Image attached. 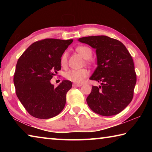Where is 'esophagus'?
Wrapping results in <instances>:
<instances>
[{"label":"esophagus","mask_w":152,"mask_h":152,"mask_svg":"<svg viewBox=\"0 0 152 152\" xmlns=\"http://www.w3.org/2000/svg\"><path fill=\"white\" fill-rule=\"evenodd\" d=\"M82 84H76V83H74L73 84V86L74 87H80L81 86Z\"/></svg>","instance_id":"34e87169"}]
</instances>
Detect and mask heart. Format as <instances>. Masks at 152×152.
<instances>
[{
    "instance_id": "b5f03b06",
    "label": "heart",
    "mask_w": 152,
    "mask_h": 152,
    "mask_svg": "<svg viewBox=\"0 0 152 152\" xmlns=\"http://www.w3.org/2000/svg\"><path fill=\"white\" fill-rule=\"evenodd\" d=\"M76 50L82 58L85 60H88L91 58L92 52L91 49L85 45H80L77 47ZM68 61V53L64 52L61 57V65L65 66ZM88 75V71L85 69L81 70H70L65 74V77L67 80L75 83H82L84 78Z\"/></svg>"
}]
</instances>
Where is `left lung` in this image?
Instances as JSON below:
<instances>
[{
    "label": "left lung",
    "instance_id": "left-lung-1",
    "mask_svg": "<svg viewBox=\"0 0 152 152\" xmlns=\"http://www.w3.org/2000/svg\"><path fill=\"white\" fill-rule=\"evenodd\" d=\"M96 50L97 67L90 79L101 82L86 99L92 111L102 116L117 115L132 101L136 74L132 56L123 43L105 35L79 38Z\"/></svg>",
    "mask_w": 152,
    "mask_h": 152
}]
</instances>
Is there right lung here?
Returning <instances> with one entry per match:
<instances>
[{
	"label": "right lung",
	"instance_id": "add662e5",
	"mask_svg": "<svg viewBox=\"0 0 152 152\" xmlns=\"http://www.w3.org/2000/svg\"><path fill=\"white\" fill-rule=\"evenodd\" d=\"M72 42L57 39L38 41L18 60L13 80L15 91L31 116L50 119L60 114L65 107L66 94L72 84L66 80L54 87L50 80L61 70V56Z\"/></svg>",
	"mask_w": 152,
	"mask_h": 152
}]
</instances>
